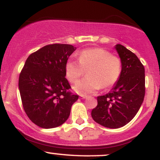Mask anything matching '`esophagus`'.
<instances>
[{"mask_svg":"<svg viewBox=\"0 0 160 160\" xmlns=\"http://www.w3.org/2000/svg\"><path fill=\"white\" fill-rule=\"evenodd\" d=\"M80 98H81L82 99H85V98H87L88 96H86V95H80Z\"/></svg>","mask_w":160,"mask_h":160,"instance_id":"esophagus-1","label":"esophagus"}]
</instances>
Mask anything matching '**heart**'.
I'll use <instances>...</instances> for the list:
<instances>
[{"mask_svg": "<svg viewBox=\"0 0 160 160\" xmlns=\"http://www.w3.org/2000/svg\"><path fill=\"white\" fill-rule=\"evenodd\" d=\"M88 70V78L75 84L74 89L80 95L95 93L101 87L113 86L122 72V62L111 52L102 48L84 49L79 60L70 58L65 64V74L71 82H76Z\"/></svg>", "mask_w": 160, "mask_h": 160, "instance_id": "1", "label": "heart"}]
</instances>
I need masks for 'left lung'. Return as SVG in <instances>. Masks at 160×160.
<instances>
[{
    "instance_id": "1",
    "label": "left lung",
    "mask_w": 160,
    "mask_h": 160,
    "mask_svg": "<svg viewBox=\"0 0 160 160\" xmlns=\"http://www.w3.org/2000/svg\"><path fill=\"white\" fill-rule=\"evenodd\" d=\"M115 49L122 62V72L108 94L98 96V104L91 115L97 123L110 128L122 127L136 115L144 101V65L136 55L124 46Z\"/></svg>"
}]
</instances>
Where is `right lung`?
Instances as JSON below:
<instances>
[{"label": "right lung", "mask_w": 160, "mask_h": 160, "mask_svg": "<svg viewBox=\"0 0 160 160\" xmlns=\"http://www.w3.org/2000/svg\"><path fill=\"white\" fill-rule=\"evenodd\" d=\"M70 44L47 45L28 57L19 75L22 102L28 118L37 126L52 128L68 120L78 95L69 91L65 64L76 50Z\"/></svg>", "instance_id": "add662e5"}]
</instances>
